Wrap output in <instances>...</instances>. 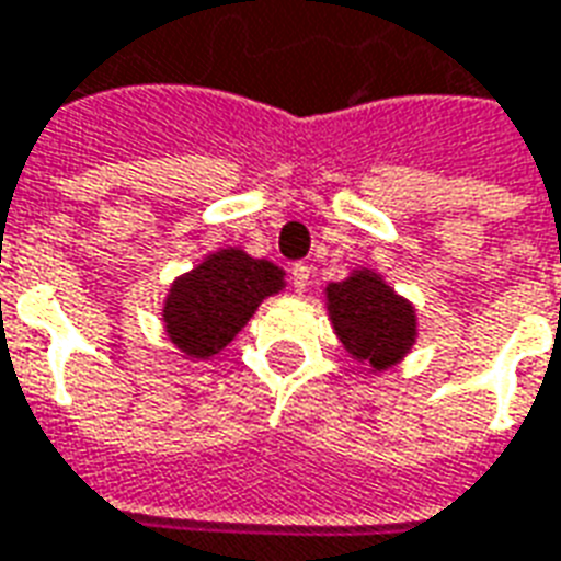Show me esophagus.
<instances>
[{"instance_id": "1", "label": "esophagus", "mask_w": 561, "mask_h": 561, "mask_svg": "<svg viewBox=\"0 0 561 561\" xmlns=\"http://www.w3.org/2000/svg\"><path fill=\"white\" fill-rule=\"evenodd\" d=\"M290 282H294V288H297L299 294L309 288V282H311L309 264H294V267H290Z\"/></svg>"}]
</instances>
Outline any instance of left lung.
Returning a JSON list of instances; mask_svg holds the SVG:
<instances>
[{"mask_svg":"<svg viewBox=\"0 0 561 561\" xmlns=\"http://www.w3.org/2000/svg\"><path fill=\"white\" fill-rule=\"evenodd\" d=\"M327 306L344 350L374 370L397 365L414 344V309L376 273L356 271L332 282Z\"/></svg>","mask_w":561,"mask_h":561,"instance_id":"8db88e82","label":"left lung"}]
</instances>
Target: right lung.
Wrapping results in <instances>:
<instances>
[{"instance_id": "1", "label": "right lung", "mask_w": 561, "mask_h": 561, "mask_svg": "<svg viewBox=\"0 0 561 561\" xmlns=\"http://www.w3.org/2000/svg\"><path fill=\"white\" fill-rule=\"evenodd\" d=\"M276 290H282L276 264L250 259L243 250L214 252L167 294V335L185 356H214Z\"/></svg>"}]
</instances>
